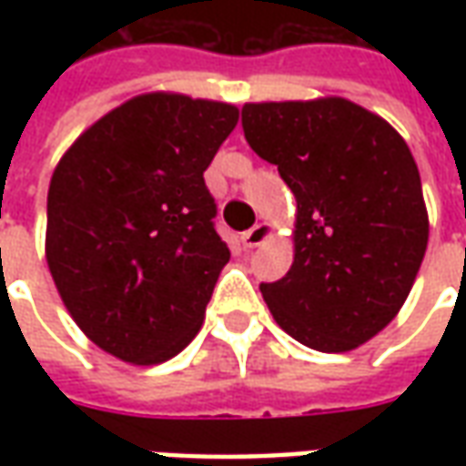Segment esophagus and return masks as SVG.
I'll list each match as a JSON object with an SVG mask.
<instances>
[{
    "mask_svg": "<svg viewBox=\"0 0 466 466\" xmlns=\"http://www.w3.org/2000/svg\"><path fill=\"white\" fill-rule=\"evenodd\" d=\"M269 224H254L252 229H247V232H242V244L247 247V249H254V247H259L262 242H267V237H269Z\"/></svg>",
    "mask_w": 466,
    "mask_h": 466,
    "instance_id": "esophagus-1",
    "label": "esophagus"
}]
</instances>
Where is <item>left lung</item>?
Segmentation results:
<instances>
[{"mask_svg": "<svg viewBox=\"0 0 466 466\" xmlns=\"http://www.w3.org/2000/svg\"><path fill=\"white\" fill-rule=\"evenodd\" d=\"M242 129L297 199L292 267L259 284L274 322L309 350L360 347L397 317L427 249L410 147L339 96L244 105Z\"/></svg>", "mask_w": 466, "mask_h": 466, "instance_id": "obj_1", "label": "left lung"}]
</instances>
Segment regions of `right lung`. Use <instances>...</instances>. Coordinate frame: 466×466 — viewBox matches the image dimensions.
I'll return each mask as SVG.
<instances>
[{"instance_id": "1", "label": "right lung", "mask_w": 466, "mask_h": 466, "mask_svg": "<svg viewBox=\"0 0 466 466\" xmlns=\"http://www.w3.org/2000/svg\"><path fill=\"white\" fill-rule=\"evenodd\" d=\"M237 119L224 102L134 96L56 164L46 264L79 329L119 360H172L202 327L229 262L204 169Z\"/></svg>"}]
</instances>
